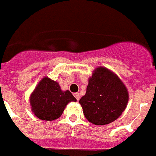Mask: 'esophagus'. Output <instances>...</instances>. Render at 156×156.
<instances>
[{
    "instance_id": "34e87169",
    "label": "esophagus",
    "mask_w": 156,
    "mask_h": 156,
    "mask_svg": "<svg viewBox=\"0 0 156 156\" xmlns=\"http://www.w3.org/2000/svg\"><path fill=\"white\" fill-rule=\"evenodd\" d=\"M74 96H75L76 99L77 100H79L80 98V96L79 93H75V94H74Z\"/></svg>"
}]
</instances>
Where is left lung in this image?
I'll list each match as a JSON object with an SVG mask.
<instances>
[{"label": "left lung", "mask_w": 156, "mask_h": 156, "mask_svg": "<svg viewBox=\"0 0 156 156\" xmlns=\"http://www.w3.org/2000/svg\"><path fill=\"white\" fill-rule=\"evenodd\" d=\"M127 102L128 91L123 81L104 67L94 70L86 94L79 101L85 118L95 125L115 121L125 110Z\"/></svg>", "instance_id": "obj_1"}]
</instances>
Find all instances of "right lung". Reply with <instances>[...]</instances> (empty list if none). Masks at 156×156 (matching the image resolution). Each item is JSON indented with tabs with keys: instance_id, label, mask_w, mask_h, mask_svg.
Wrapping results in <instances>:
<instances>
[{
	"instance_id": "right-lung-1",
	"label": "right lung",
	"mask_w": 156,
	"mask_h": 156,
	"mask_svg": "<svg viewBox=\"0 0 156 156\" xmlns=\"http://www.w3.org/2000/svg\"><path fill=\"white\" fill-rule=\"evenodd\" d=\"M30 105L34 115L46 121H52L62 115L69 102L76 101L73 94L62 91L60 84L48 77H44L30 96Z\"/></svg>"
}]
</instances>
